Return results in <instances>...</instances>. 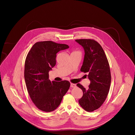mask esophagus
I'll return each mask as SVG.
<instances>
[{
	"label": "esophagus",
	"mask_w": 135,
	"mask_h": 135,
	"mask_svg": "<svg viewBox=\"0 0 135 135\" xmlns=\"http://www.w3.org/2000/svg\"><path fill=\"white\" fill-rule=\"evenodd\" d=\"M76 86V85L74 83H70V87L71 88H75Z\"/></svg>",
	"instance_id": "esophagus-1"
}]
</instances>
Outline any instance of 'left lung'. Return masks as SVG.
<instances>
[{
    "label": "left lung",
    "instance_id": "obj_1",
    "mask_svg": "<svg viewBox=\"0 0 135 135\" xmlns=\"http://www.w3.org/2000/svg\"><path fill=\"white\" fill-rule=\"evenodd\" d=\"M75 41L85 51L81 71L88 73L91 82L88 89L80 83L77 84L83 92L79 103L86 111L93 112L103 104L109 92L111 82L109 65L103 49L97 41L91 39Z\"/></svg>",
    "mask_w": 135,
    "mask_h": 135
}]
</instances>
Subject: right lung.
Returning <instances> with one entry per match:
<instances>
[{
    "label": "right lung",
    "instance_id": "obj_1",
    "mask_svg": "<svg viewBox=\"0 0 135 135\" xmlns=\"http://www.w3.org/2000/svg\"><path fill=\"white\" fill-rule=\"evenodd\" d=\"M69 48L53 41L36 43L28 52L25 65V79L28 92L35 106L50 112L60 104L69 89L68 81L55 82L49 79V72L56 64V53Z\"/></svg>",
    "mask_w": 135,
    "mask_h": 135
}]
</instances>
